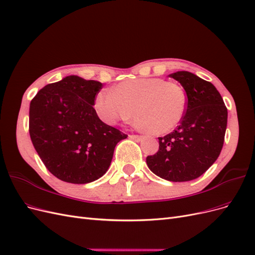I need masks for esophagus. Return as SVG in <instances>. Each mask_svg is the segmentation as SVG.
<instances>
[{
    "mask_svg": "<svg viewBox=\"0 0 255 255\" xmlns=\"http://www.w3.org/2000/svg\"><path fill=\"white\" fill-rule=\"evenodd\" d=\"M129 138L130 139H133V140H135V141H140L141 139H142V136H140V135H129Z\"/></svg>",
    "mask_w": 255,
    "mask_h": 255,
    "instance_id": "34e87169",
    "label": "esophagus"
}]
</instances>
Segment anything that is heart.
Returning a JSON list of instances; mask_svg holds the SVG:
<instances>
[{
	"label": "heart",
	"mask_w": 255,
	"mask_h": 255,
	"mask_svg": "<svg viewBox=\"0 0 255 255\" xmlns=\"http://www.w3.org/2000/svg\"><path fill=\"white\" fill-rule=\"evenodd\" d=\"M187 106L184 89L159 78L120 83L115 90H100L95 100L98 116L107 123L130 120L152 134L170 132L183 119Z\"/></svg>",
	"instance_id": "b5f03b06"
}]
</instances>
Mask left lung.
I'll return each mask as SVG.
<instances>
[{"instance_id": "1", "label": "left lung", "mask_w": 255, "mask_h": 255, "mask_svg": "<svg viewBox=\"0 0 255 255\" xmlns=\"http://www.w3.org/2000/svg\"><path fill=\"white\" fill-rule=\"evenodd\" d=\"M170 78L186 91V112L173 132L158 137L159 149L146 156V165L161 179L186 182L202 175L218 158L225 141L228 110L212 83L188 71H177Z\"/></svg>"}]
</instances>
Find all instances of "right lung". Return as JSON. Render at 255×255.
<instances>
[{
    "instance_id": "add662e5",
    "label": "right lung",
    "mask_w": 255,
    "mask_h": 255,
    "mask_svg": "<svg viewBox=\"0 0 255 255\" xmlns=\"http://www.w3.org/2000/svg\"><path fill=\"white\" fill-rule=\"evenodd\" d=\"M102 83L70 75L48 84L29 105V136L57 179L86 184L109 169L115 146L128 135L105 125L94 109Z\"/></svg>"
}]
</instances>
